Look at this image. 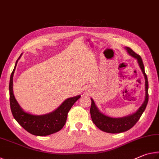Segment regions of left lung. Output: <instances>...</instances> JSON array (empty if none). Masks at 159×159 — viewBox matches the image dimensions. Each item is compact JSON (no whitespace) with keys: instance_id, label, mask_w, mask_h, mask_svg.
Here are the masks:
<instances>
[{"instance_id":"8db88e82","label":"left lung","mask_w":159,"mask_h":159,"mask_svg":"<svg viewBox=\"0 0 159 159\" xmlns=\"http://www.w3.org/2000/svg\"><path fill=\"white\" fill-rule=\"evenodd\" d=\"M125 48L131 57L136 59L138 62L139 68L141 69L142 74H144L145 79V98L144 102L139 107V108L137 110L136 112L130 115L120 118H113L104 114L103 113L99 111L98 107L96 106L93 99L91 98L92 102H91L90 111L93 123H95V125L99 130L109 133H123V132L127 131L130 130L131 128H133L135 125V123L138 121L142 114H143L147 105L148 99H149V95H148V89H149L148 80L147 75L145 74L144 66L143 62H142V58L140 56L136 54L130 48L125 47Z\"/></svg>"}]
</instances>
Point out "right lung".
Wrapping results in <instances>:
<instances>
[{"instance_id": "right-lung-1", "label": "right lung", "mask_w": 159, "mask_h": 159, "mask_svg": "<svg viewBox=\"0 0 159 159\" xmlns=\"http://www.w3.org/2000/svg\"><path fill=\"white\" fill-rule=\"evenodd\" d=\"M21 55L16 61L10 79V104L13 117L21 127L34 135L46 136L57 133L65 125L68 112L80 95L67 98L55 110L46 114L35 115L25 111L16 100L13 93V76Z\"/></svg>"}]
</instances>
